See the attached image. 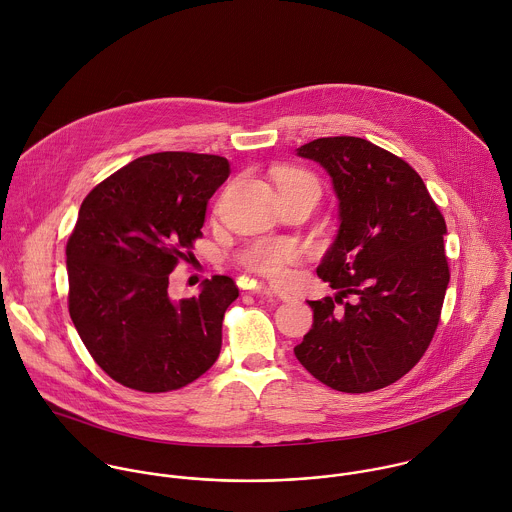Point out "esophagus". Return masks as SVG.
I'll use <instances>...</instances> for the list:
<instances>
[{
    "instance_id": "obj_1",
    "label": "esophagus",
    "mask_w": 512,
    "mask_h": 512,
    "mask_svg": "<svg viewBox=\"0 0 512 512\" xmlns=\"http://www.w3.org/2000/svg\"><path fill=\"white\" fill-rule=\"evenodd\" d=\"M261 295H265V297H269V299H275V301H291L293 297L289 295V293H285V291H279V289H273V287H259L257 289Z\"/></svg>"
}]
</instances>
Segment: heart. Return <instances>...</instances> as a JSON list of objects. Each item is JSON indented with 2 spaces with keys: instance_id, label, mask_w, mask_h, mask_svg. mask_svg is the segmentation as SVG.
Masks as SVG:
<instances>
[{
  "instance_id": "heart-1",
  "label": "heart",
  "mask_w": 512,
  "mask_h": 512,
  "mask_svg": "<svg viewBox=\"0 0 512 512\" xmlns=\"http://www.w3.org/2000/svg\"><path fill=\"white\" fill-rule=\"evenodd\" d=\"M277 181H279V189L287 191V189H299V187H311L319 193V187L315 183V179L305 173V171H297V169H279L277 173ZM297 259V249L293 243L289 241H267V243H257L251 249H247L243 253V263L273 281H281L287 273V265L293 263Z\"/></svg>"
}]
</instances>
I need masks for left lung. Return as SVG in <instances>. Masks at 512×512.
Instances as JSON below:
<instances>
[{
	"label": "left lung",
	"mask_w": 512,
	"mask_h": 512,
	"mask_svg": "<svg viewBox=\"0 0 512 512\" xmlns=\"http://www.w3.org/2000/svg\"><path fill=\"white\" fill-rule=\"evenodd\" d=\"M297 155L329 173L339 231L317 267L337 295L307 301L313 327L295 357L335 391L383 389L419 363L439 325L451 279L445 219L421 175L367 139L321 137Z\"/></svg>",
	"instance_id": "obj_1"
}]
</instances>
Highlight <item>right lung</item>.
<instances>
[{
  "label": "right lung",
  "instance_id": "add662e5",
  "mask_svg": "<svg viewBox=\"0 0 512 512\" xmlns=\"http://www.w3.org/2000/svg\"><path fill=\"white\" fill-rule=\"evenodd\" d=\"M225 157L163 151L137 157L81 203L67 241L69 315L93 361L123 387L181 389L213 367L231 277L173 301L169 273L201 237L207 203L225 183Z\"/></svg>",
  "mask_w": 512,
  "mask_h": 512
}]
</instances>
